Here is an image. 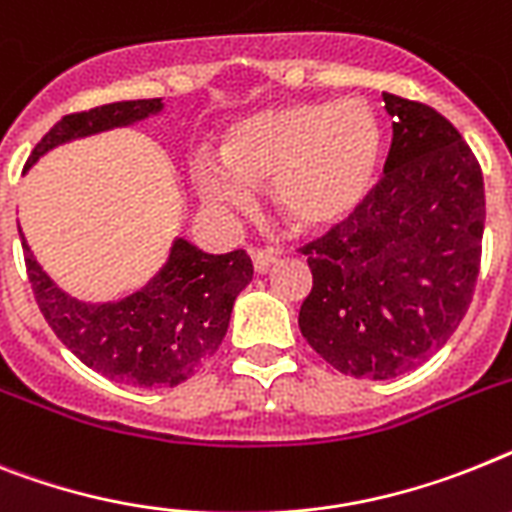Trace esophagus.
<instances>
[{
	"label": "esophagus",
	"mask_w": 512,
	"mask_h": 512,
	"mask_svg": "<svg viewBox=\"0 0 512 512\" xmlns=\"http://www.w3.org/2000/svg\"><path fill=\"white\" fill-rule=\"evenodd\" d=\"M278 252H273V249H257V252H252V265H255V273H268L273 265L278 263Z\"/></svg>",
	"instance_id": "34e87169"
}]
</instances>
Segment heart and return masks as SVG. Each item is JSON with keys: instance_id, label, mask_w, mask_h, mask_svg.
Wrapping results in <instances>:
<instances>
[{"instance_id": "obj_1", "label": "heart", "mask_w": 512, "mask_h": 512, "mask_svg": "<svg viewBox=\"0 0 512 512\" xmlns=\"http://www.w3.org/2000/svg\"><path fill=\"white\" fill-rule=\"evenodd\" d=\"M223 166L192 163L197 195L218 213H249L252 190L268 187L291 229L325 234L349 223L375 192L385 161V127L364 98L286 101L226 127Z\"/></svg>"}]
</instances>
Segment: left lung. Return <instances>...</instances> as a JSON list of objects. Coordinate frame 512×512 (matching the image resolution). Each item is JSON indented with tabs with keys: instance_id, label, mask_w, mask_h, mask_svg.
Segmentation results:
<instances>
[{
	"instance_id": "left-lung-1",
	"label": "left lung",
	"mask_w": 512,
	"mask_h": 512,
	"mask_svg": "<svg viewBox=\"0 0 512 512\" xmlns=\"http://www.w3.org/2000/svg\"><path fill=\"white\" fill-rule=\"evenodd\" d=\"M393 117L382 182L349 223L307 244L299 330L338 372L390 380L445 346L474 296L484 179L461 132L424 103L382 93Z\"/></svg>"
}]
</instances>
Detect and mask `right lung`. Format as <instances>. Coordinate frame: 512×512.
Returning a JSON list of instances; mask_svg holds the SVG:
<instances>
[{
  "label": "right lung",
  "instance_id": "add662e5",
  "mask_svg": "<svg viewBox=\"0 0 512 512\" xmlns=\"http://www.w3.org/2000/svg\"><path fill=\"white\" fill-rule=\"evenodd\" d=\"M163 111V98L117 101L67 114L33 148L25 171L80 137L130 127ZM30 286L46 322L83 364L132 388H174L208 362L229 330L239 291L252 281L242 249L208 255L184 236L171 242L156 276L117 302H83L41 268L20 229Z\"/></svg>",
  "mask_w": 512,
  "mask_h": 512
}]
</instances>
